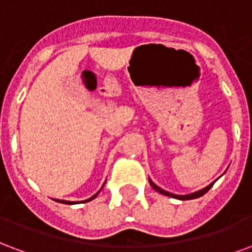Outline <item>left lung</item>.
Segmentation results:
<instances>
[{
    "label": "left lung",
    "mask_w": 252,
    "mask_h": 252,
    "mask_svg": "<svg viewBox=\"0 0 252 252\" xmlns=\"http://www.w3.org/2000/svg\"><path fill=\"white\" fill-rule=\"evenodd\" d=\"M150 184H151V186H153L154 189L157 190L158 193H160V194H164V195H169V197H174V198H177V200H193V198H198V197H201V195H204L208 191V190L211 189L212 186H213V182H212L211 185H208L206 188H204V189L198 190V191H194V193H190V194H186V195H178V194H173V193H169V191H166V190L160 189L159 186H157L155 184H154L153 181L150 180Z\"/></svg>",
    "instance_id": "1"
}]
</instances>
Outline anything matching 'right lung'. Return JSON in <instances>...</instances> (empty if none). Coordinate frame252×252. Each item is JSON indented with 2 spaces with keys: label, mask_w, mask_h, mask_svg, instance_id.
I'll return each mask as SVG.
<instances>
[{
  "label": "right lung",
  "mask_w": 252,
  "mask_h": 252,
  "mask_svg": "<svg viewBox=\"0 0 252 252\" xmlns=\"http://www.w3.org/2000/svg\"><path fill=\"white\" fill-rule=\"evenodd\" d=\"M98 193H99V191H98ZM98 193H95V194H94L93 197H90V198H89V200L85 201V202H88V201H92V200H93V198H95V197H97V194H98ZM55 201H58V202H63V204H68V205H72V204H77L75 201H64V200H55Z\"/></svg>",
  "instance_id": "add662e5"
}]
</instances>
